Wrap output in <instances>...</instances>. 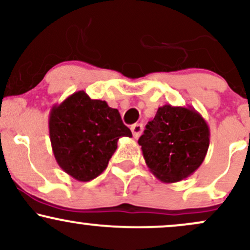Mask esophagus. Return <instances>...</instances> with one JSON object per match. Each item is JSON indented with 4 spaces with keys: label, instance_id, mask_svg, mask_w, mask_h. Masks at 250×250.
I'll return each mask as SVG.
<instances>
[{
    "label": "esophagus",
    "instance_id": "1",
    "mask_svg": "<svg viewBox=\"0 0 250 250\" xmlns=\"http://www.w3.org/2000/svg\"><path fill=\"white\" fill-rule=\"evenodd\" d=\"M130 129H131V133H133V136L135 137V139H137V137L142 134L143 125H141V123H135V125H131Z\"/></svg>",
    "mask_w": 250,
    "mask_h": 250
}]
</instances>
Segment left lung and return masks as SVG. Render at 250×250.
I'll use <instances>...</instances> for the list:
<instances>
[{
  "mask_svg": "<svg viewBox=\"0 0 250 250\" xmlns=\"http://www.w3.org/2000/svg\"><path fill=\"white\" fill-rule=\"evenodd\" d=\"M210 131L191 107L165 104L139 139L149 170L160 181L174 183L190 176L202 165Z\"/></svg>",
  "mask_w": 250,
  "mask_h": 250,
  "instance_id": "8db88e82",
  "label": "left lung"
}]
</instances>
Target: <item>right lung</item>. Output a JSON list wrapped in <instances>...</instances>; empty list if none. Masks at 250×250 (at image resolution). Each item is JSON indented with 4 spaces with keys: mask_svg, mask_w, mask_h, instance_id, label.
Segmentation results:
<instances>
[{
    "mask_svg": "<svg viewBox=\"0 0 250 250\" xmlns=\"http://www.w3.org/2000/svg\"><path fill=\"white\" fill-rule=\"evenodd\" d=\"M49 136L62 170L80 182H88L103 173L120 137H131V131L117 109L80 90L53 105Z\"/></svg>",
    "mask_w": 250,
    "mask_h": 250,
    "instance_id": "1",
    "label": "right lung"
}]
</instances>
